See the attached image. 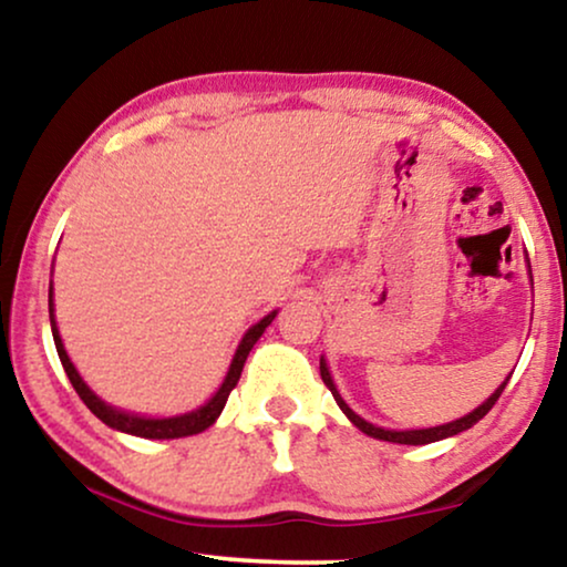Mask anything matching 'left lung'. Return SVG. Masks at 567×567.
Returning <instances> with one entry per match:
<instances>
[{"label": "left lung", "mask_w": 567, "mask_h": 567, "mask_svg": "<svg viewBox=\"0 0 567 567\" xmlns=\"http://www.w3.org/2000/svg\"><path fill=\"white\" fill-rule=\"evenodd\" d=\"M320 374H322V382L328 384V390L332 392V398H336V402H338V405H340V410H343V413L348 415V421H351V423L355 425V429L367 433V436H374V439H379V441H392V444H410V446L431 444V441H441V439L456 436V433H462V431L472 429V425H475V423L480 421V417H485L487 413H491V408L495 405V402H498L501 392L506 390V384H508V379H511V377H506V382H503V384L498 386V390H495V392L491 394V398H487V400L483 402V405L472 410L470 415L460 417V421H452V423L436 425V429H417V431H386V429H379V425H374V423L363 421L361 415H355L353 410L346 405V400L340 398L338 390H336V384H332L330 369H328V363H324V359H320Z\"/></svg>", "instance_id": "obj_1"}]
</instances>
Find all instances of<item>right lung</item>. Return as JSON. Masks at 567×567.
<instances>
[{
  "label": "right lung",
  "mask_w": 567,
  "mask_h": 567,
  "mask_svg": "<svg viewBox=\"0 0 567 567\" xmlns=\"http://www.w3.org/2000/svg\"><path fill=\"white\" fill-rule=\"evenodd\" d=\"M276 315L278 312L274 309V312L262 317L258 324H252V328L245 332L243 343L237 346L235 359H231V363H229L227 377H224L221 386L216 390V394L206 402V405H200L198 410H190V413H185V415H175V417H142V415H131V413H126V410H115L111 405H105V402L100 400L87 384H84L80 371H76L74 363L69 361V355L64 351V343H61L56 320H53V289L49 286V317H51L53 343H56L61 367H64L69 382H72V386L76 390V394L82 398L84 405H87L92 413H95L105 425H111V429H115V431L131 433V436H142V439H183V436H193V433L206 431L208 425H214L216 417L221 415L224 405H227L229 392L235 390L237 382H239V374H243V367H245L247 355H250V351H252V346L258 343V338L262 336V332H266L268 324L274 322Z\"/></svg>",
  "instance_id": "add662e5"
}]
</instances>
